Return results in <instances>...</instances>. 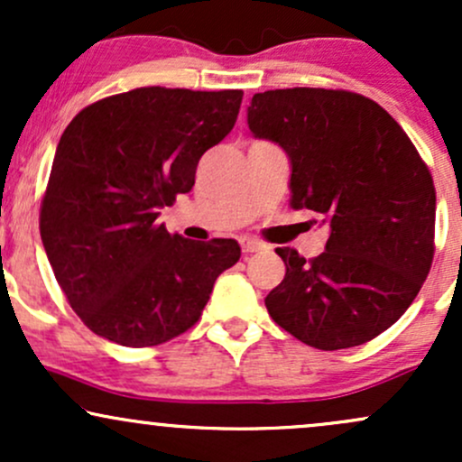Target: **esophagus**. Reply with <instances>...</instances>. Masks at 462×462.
<instances>
[{
	"mask_svg": "<svg viewBox=\"0 0 462 462\" xmlns=\"http://www.w3.org/2000/svg\"><path fill=\"white\" fill-rule=\"evenodd\" d=\"M238 243H241V249L245 254H256V252H263V249H267L264 243H261L258 238H252V236H241L238 238Z\"/></svg>",
	"mask_w": 462,
	"mask_h": 462,
	"instance_id": "1",
	"label": "esophagus"
}]
</instances>
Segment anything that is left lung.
<instances>
[{"label": "left lung", "instance_id": "left-lung-1", "mask_svg": "<svg viewBox=\"0 0 462 462\" xmlns=\"http://www.w3.org/2000/svg\"><path fill=\"white\" fill-rule=\"evenodd\" d=\"M256 139L291 161V208L330 226L326 252L306 263L278 247L284 280L264 298L272 319L306 346H363L417 298L434 256L432 176L400 124L374 99L330 88L256 93Z\"/></svg>", "mask_w": 462, "mask_h": 462}]
</instances>
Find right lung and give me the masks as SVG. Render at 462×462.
<instances>
[{
  "instance_id": "add662e5",
  "label": "right lung",
  "mask_w": 462,
  "mask_h": 462,
  "mask_svg": "<svg viewBox=\"0 0 462 462\" xmlns=\"http://www.w3.org/2000/svg\"><path fill=\"white\" fill-rule=\"evenodd\" d=\"M243 91L143 87L99 99L62 132L41 238L71 309L125 347L161 346L199 319L235 238L189 241L158 226L206 150L235 128Z\"/></svg>"
}]
</instances>
